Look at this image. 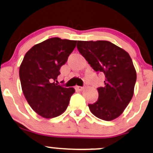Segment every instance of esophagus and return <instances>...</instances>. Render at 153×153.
I'll return each mask as SVG.
<instances>
[{
  "instance_id": "esophagus-1",
  "label": "esophagus",
  "mask_w": 153,
  "mask_h": 153,
  "mask_svg": "<svg viewBox=\"0 0 153 153\" xmlns=\"http://www.w3.org/2000/svg\"><path fill=\"white\" fill-rule=\"evenodd\" d=\"M75 89H76L77 91H82V89H83V87H82V86H75Z\"/></svg>"
}]
</instances>
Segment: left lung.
I'll use <instances>...</instances> for the list:
<instances>
[{
    "label": "left lung",
    "instance_id": "1",
    "mask_svg": "<svg viewBox=\"0 0 153 153\" xmlns=\"http://www.w3.org/2000/svg\"><path fill=\"white\" fill-rule=\"evenodd\" d=\"M77 48L91 67L105 75L104 87H99V99L89 109L105 121L119 117L130 102L137 80L129 54L108 41H78Z\"/></svg>",
    "mask_w": 153,
    "mask_h": 153
}]
</instances>
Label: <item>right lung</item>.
Listing matches in <instances>:
<instances>
[{"instance_id": "add662e5", "label": "right lung", "mask_w": 153, "mask_h": 153, "mask_svg": "<svg viewBox=\"0 0 153 153\" xmlns=\"http://www.w3.org/2000/svg\"><path fill=\"white\" fill-rule=\"evenodd\" d=\"M77 41L54 37L34 45L26 52L19 68V78L26 101L36 113L51 119L68 108L73 88L57 85L61 66L76 46Z\"/></svg>"}]
</instances>
